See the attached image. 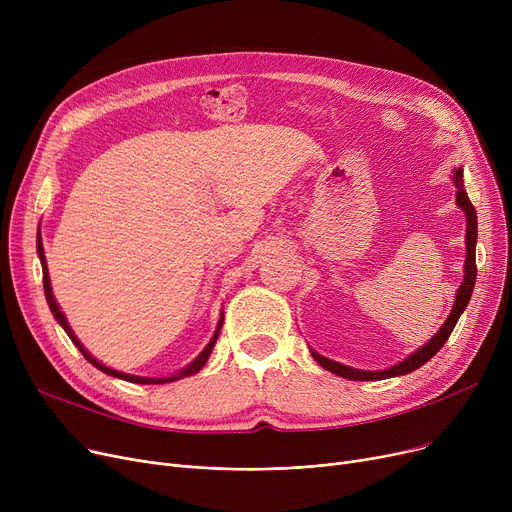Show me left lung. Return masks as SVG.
Segmentation results:
<instances>
[{
  "instance_id": "1",
  "label": "left lung",
  "mask_w": 512,
  "mask_h": 512,
  "mask_svg": "<svg viewBox=\"0 0 512 512\" xmlns=\"http://www.w3.org/2000/svg\"><path fill=\"white\" fill-rule=\"evenodd\" d=\"M454 184H456V205H459L465 215H467V259H465V278H463V284L459 288V292H456V299H454V307L448 315V319L444 321V326L440 328V332L429 340L425 346H421L417 353H413L411 357H407L402 363L390 367V369H384V371H361V369H353V367H346L342 363H336L332 359H326L317 355L315 351H311L313 359L332 373L340 375V378H346V380H355V382H373V380H386V378H396V375H405V373H411L415 369H419L423 363H427L429 359H432L440 348L446 344L448 336L452 334L456 321H459L461 313L467 309L469 305V299L473 294V286H475V278H477V265H475V242H477V213H475V207L473 203L469 201L467 197V191H465V182H463V170L456 168L454 170V176H452Z\"/></svg>"
}]
</instances>
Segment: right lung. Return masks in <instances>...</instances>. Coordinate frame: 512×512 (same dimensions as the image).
I'll use <instances>...</instances> for the list:
<instances>
[{
    "label": "right lung",
    "mask_w": 512,
    "mask_h": 512,
    "mask_svg": "<svg viewBox=\"0 0 512 512\" xmlns=\"http://www.w3.org/2000/svg\"><path fill=\"white\" fill-rule=\"evenodd\" d=\"M37 251H39V259H41V265H43V288H45V297H47V303H49V309H51V313H53V317L58 319V324L66 330V334L70 336V340L76 344V348L80 353H83V357L91 363V365H95L97 369H101L103 373H107V375H114V378H120V380H126V382H132V384H168V382H176V380H180V378H188V375H193V373H197V371H201V367L207 363V359H209V355H211V351H213V346H215V340H218V336H220V330H222V324H224V317H220V324H218V330H215V334H213V338L209 340V344L205 346V351L191 363L188 365L186 369H182L180 373H176V375H170V378H141V375H128V373H122V371H116V369H112V367H105L103 363H99L95 357H91L89 353H87V348L78 342V338L74 336V332H72V328L68 326V321H66V317H64V313H62V309L58 307V303H56V297H53V292H51V282H49V272H47V263H45V253H43V242H41V236H39V240H37Z\"/></svg>",
    "instance_id": "1"
}]
</instances>
